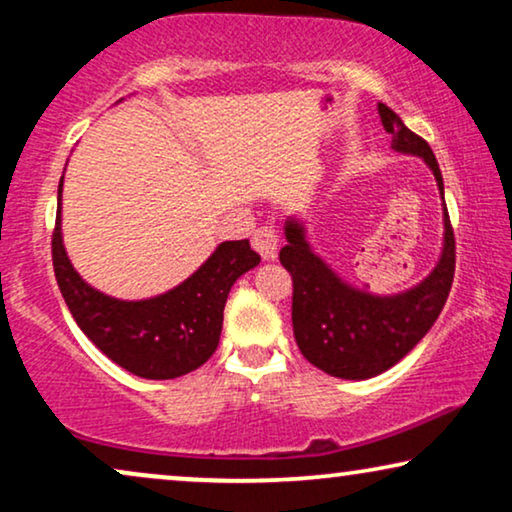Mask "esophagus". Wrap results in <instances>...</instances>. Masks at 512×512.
<instances>
[{
    "label": "esophagus",
    "instance_id": "1",
    "mask_svg": "<svg viewBox=\"0 0 512 512\" xmlns=\"http://www.w3.org/2000/svg\"><path fill=\"white\" fill-rule=\"evenodd\" d=\"M251 244L263 258H275L279 249V230L275 226H261L254 230Z\"/></svg>",
    "mask_w": 512,
    "mask_h": 512
}]
</instances>
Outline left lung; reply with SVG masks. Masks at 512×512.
<instances>
[{"mask_svg": "<svg viewBox=\"0 0 512 512\" xmlns=\"http://www.w3.org/2000/svg\"><path fill=\"white\" fill-rule=\"evenodd\" d=\"M394 149L422 156L436 174L443 193L438 160L431 146L403 125L387 104H377ZM286 247L279 263L293 279V335L312 366L342 380H366L396 366L429 333L450 296L457 247L445 207V247L436 270L417 289L377 298L342 284L319 256L307 247L298 223L286 226Z\"/></svg>", "mask_w": 512, "mask_h": 512, "instance_id": "left-lung-1", "label": "left lung"}]
</instances>
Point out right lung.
I'll return each instance as SVG.
<instances>
[{"mask_svg": "<svg viewBox=\"0 0 512 512\" xmlns=\"http://www.w3.org/2000/svg\"><path fill=\"white\" fill-rule=\"evenodd\" d=\"M62 181L58 186V200ZM53 270L72 317L104 356L146 380H172L200 368L216 352L230 286L256 268L261 256L249 240L223 242L198 272L158 298L116 300L90 289L62 247L55 216Z\"/></svg>", "mask_w": 512, "mask_h": 512, "instance_id": "add662e5", "label": "right lung"}]
</instances>
